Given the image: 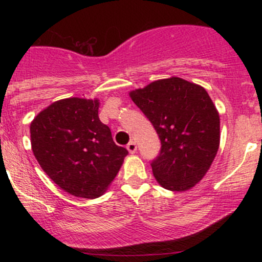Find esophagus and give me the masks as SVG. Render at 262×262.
Instances as JSON below:
<instances>
[{"instance_id":"1","label":"esophagus","mask_w":262,"mask_h":262,"mask_svg":"<svg viewBox=\"0 0 262 262\" xmlns=\"http://www.w3.org/2000/svg\"><path fill=\"white\" fill-rule=\"evenodd\" d=\"M127 149H128V151L130 152V154H134V152L137 151V144H135L134 141H130V143H128Z\"/></svg>"}]
</instances>
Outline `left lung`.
Returning <instances> with one entry per match:
<instances>
[{"label": "left lung", "mask_w": 262, "mask_h": 262, "mask_svg": "<svg viewBox=\"0 0 262 262\" xmlns=\"http://www.w3.org/2000/svg\"><path fill=\"white\" fill-rule=\"evenodd\" d=\"M129 96L160 138V154L151 161L156 181L175 192L193 187L209 170L221 140L219 113L208 93L173 76Z\"/></svg>", "instance_id": "obj_1"}]
</instances>
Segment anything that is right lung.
Segmentation results:
<instances>
[{
  "instance_id": "1",
  "label": "right lung",
  "mask_w": 262,
  "mask_h": 262,
  "mask_svg": "<svg viewBox=\"0 0 262 262\" xmlns=\"http://www.w3.org/2000/svg\"><path fill=\"white\" fill-rule=\"evenodd\" d=\"M98 107V100L65 98L31 123L33 154L44 172L68 193L90 200L106 192L128 155L100 121Z\"/></svg>"
}]
</instances>
